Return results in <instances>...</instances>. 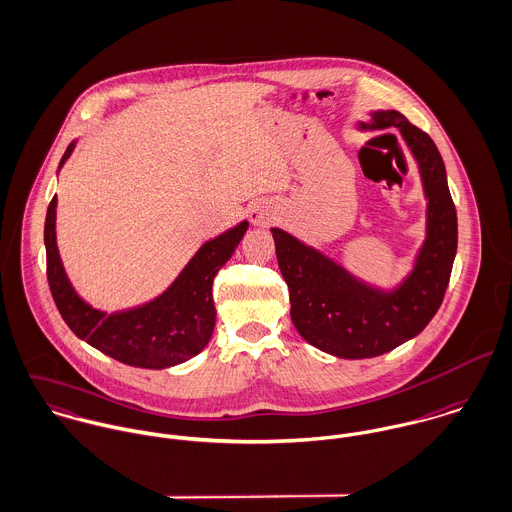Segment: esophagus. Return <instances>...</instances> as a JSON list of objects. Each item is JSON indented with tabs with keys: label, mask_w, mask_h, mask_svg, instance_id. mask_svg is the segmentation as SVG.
<instances>
[{
	"label": "esophagus",
	"mask_w": 512,
	"mask_h": 512,
	"mask_svg": "<svg viewBox=\"0 0 512 512\" xmlns=\"http://www.w3.org/2000/svg\"><path fill=\"white\" fill-rule=\"evenodd\" d=\"M249 217H251V223H255V225H269L273 219V213H271L269 205L257 204L251 207Z\"/></svg>",
	"instance_id": "esophagus-1"
}]
</instances>
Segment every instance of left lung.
<instances>
[{"label": "left lung", "mask_w": 512, "mask_h": 512, "mask_svg": "<svg viewBox=\"0 0 512 512\" xmlns=\"http://www.w3.org/2000/svg\"><path fill=\"white\" fill-rule=\"evenodd\" d=\"M362 128H400L419 164L427 204V237L404 285L384 293L362 285L340 265L273 229L279 269L291 293V318L312 346L338 358H374L417 336L441 307L457 253V211L443 158L427 132L398 110H378Z\"/></svg>", "instance_id": "obj_1"}]
</instances>
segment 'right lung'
Instances as JSON below:
<instances>
[{"instance_id": "right-lung-1", "label": "right lung", "mask_w": 512, "mask_h": 512, "mask_svg": "<svg viewBox=\"0 0 512 512\" xmlns=\"http://www.w3.org/2000/svg\"><path fill=\"white\" fill-rule=\"evenodd\" d=\"M75 142L67 148L59 166L71 156ZM57 196L45 217L47 281L53 301L67 326L106 356L136 368L162 370L182 364L200 354L215 326L211 285L217 271L231 259L249 223L207 241L186 265L172 287L142 307L106 314L87 305L71 287L55 239Z\"/></svg>"}]
</instances>
